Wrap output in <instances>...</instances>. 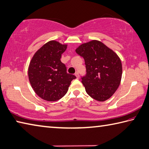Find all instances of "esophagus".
Returning a JSON list of instances; mask_svg holds the SVG:
<instances>
[{"label":"esophagus","instance_id":"1","mask_svg":"<svg viewBox=\"0 0 149 149\" xmlns=\"http://www.w3.org/2000/svg\"><path fill=\"white\" fill-rule=\"evenodd\" d=\"M75 76H76V77H77V78H78L80 77V76H79V73H78V72H76V73H75Z\"/></svg>","mask_w":149,"mask_h":149}]
</instances>
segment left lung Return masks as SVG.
<instances>
[{"label": "left lung", "mask_w": 149, "mask_h": 149, "mask_svg": "<svg viewBox=\"0 0 149 149\" xmlns=\"http://www.w3.org/2000/svg\"><path fill=\"white\" fill-rule=\"evenodd\" d=\"M76 52L85 61L87 73L82 77V83L87 93L100 102L109 99L121 80L123 70L119 57L97 40L82 44Z\"/></svg>", "instance_id": "left-lung-1"}]
</instances>
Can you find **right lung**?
<instances>
[{
  "instance_id": "obj_1",
  "label": "right lung",
  "mask_w": 149,
  "mask_h": 149,
  "mask_svg": "<svg viewBox=\"0 0 149 149\" xmlns=\"http://www.w3.org/2000/svg\"><path fill=\"white\" fill-rule=\"evenodd\" d=\"M67 45L52 40L47 42L36 52L29 67V78L33 91L42 99L56 101L61 99L69 89L73 74H68L61 54Z\"/></svg>"
}]
</instances>
